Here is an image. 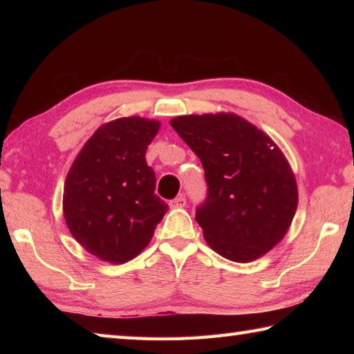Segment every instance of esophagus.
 I'll use <instances>...</instances> for the list:
<instances>
[{
  "mask_svg": "<svg viewBox=\"0 0 354 354\" xmlns=\"http://www.w3.org/2000/svg\"><path fill=\"white\" fill-rule=\"evenodd\" d=\"M185 204H187L185 198L184 196H178V198H175V199L169 202V207L170 208H183V207H185Z\"/></svg>",
  "mask_w": 354,
  "mask_h": 354,
  "instance_id": "obj_1",
  "label": "esophagus"
}]
</instances>
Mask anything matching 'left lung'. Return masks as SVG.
I'll return each mask as SVG.
<instances>
[{
  "mask_svg": "<svg viewBox=\"0 0 354 354\" xmlns=\"http://www.w3.org/2000/svg\"><path fill=\"white\" fill-rule=\"evenodd\" d=\"M205 170L208 196L196 209L208 246L236 263L281 242L298 207L288 158L268 133L232 112L170 120Z\"/></svg>",
  "mask_w": 354,
  "mask_h": 354,
  "instance_id": "left-lung-1",
  "label": "left lung"
}]
</instances>
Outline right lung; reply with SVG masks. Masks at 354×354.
<instances>
[{
    "instance_id": "right-lung-1",
    "label": "right lung",
    "mask_w": 354,
    "mask_h": 354,
    "mask_svg": "<svg viewBox=\"0 0 354 354\" xmlns=\"http://www.w3.org/2000/svg\"><path fill=\"white\" fill-rule=\"evenodd\" d=\"M160 127L137 115L102 124L66 175V227L84 250L111 265L137 257L169 209L155 194V171L146 161Z\"/></svg>"
}]
</instances>
